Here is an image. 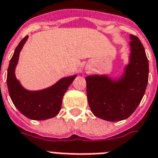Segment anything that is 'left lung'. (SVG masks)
I'll use <instances>...</instances> for the list:
<instances>
[{
	"label": "left lung",
	"mask_w": 158,
	"mask_h": 158,
	"mask_svg": "<svg viewBox=\"0 0 158 158\" xmlns=\"http://www.w3.org/2000/svg\"><path fill=\"white\" fill-rule=\"evenodd\" d=\"M129 64L122 77L114 80L107 75H89V105L95 116L117 122L127 118L139 105L148 82V60L140 40L130 35Z\"/></svg>",
	"instance_id": "left-lung-1"
}]
</instances>
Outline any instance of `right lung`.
<instances>
[{
  "mask_svg": "<svg viewBox=\"0 0 158 158\" xmlns=\"http://www.w3.org/2000/svg\"><path fill=\"white\" fill-rule=\"evenodd\" d=\"M28 39L26 35L15 48L7 69V87L11 101L18 110L26 118L33 120H45L56 116L62 104L64 93L76 75L60 79L51 87L38 91H30L22 87L15 74L19 55Z\"/></svg>",
  "mask_w": 158,
  "mask_h": 158,
  "instance_id": "add662e5",
  "label": "right lung"
}]
</instances>
